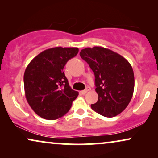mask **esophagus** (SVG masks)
<instances>
[{
  "instance_id": "obj_1",
  "label": "esophagus",
  "mask_w": 158,
  "mask_h": 158,
  "mask_svg": "<svg viewBox=\"0 0 158 158\" xmlns=\"http://www.w3.org/2000/svg\"><path fill=\"white\" fill-rule=\"evenodd\" d=\"M90 90V88L89 87H87V88H85V90H81V91L80 92V93H81V94H86V93H87L88 91H89Z\"/></svg>"
}]
</instances>
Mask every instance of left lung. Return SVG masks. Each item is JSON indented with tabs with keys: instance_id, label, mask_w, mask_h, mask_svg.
I'll list each match as a JSON object with an SVG mask.
<instances>
[{
	"instance_id": "left-lung-1",
	"label": "left lung",
	"mask_w": 158,
	"mask_h": 158,
	"mask_svg": "<svg viewBox=\"0 0 158 158\" xmlns=\"http://www.w3.org/2000/svg\"><path fill=\"white\" fill-rule=\"evenodd\" d=\"M80 56L95 75L98 101L91 104L94 111L114 117L124 111L132 98L135 76L131 64L119 54L102 47H87Z\"/></svg>"
}]
</instances>
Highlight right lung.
<instances>
[{"label":"right lung","instance_id":"obj_1","mask_svg":"<svg viewBox=\"0 0 158 158\" xmlns=\"http://www.w3.org/2000/svg\"><path fill=\"white\" fill-rule=\"evenodd\" d=\"M77 47H57L36 56L23 75L25 96L33 111L40 117L57 119L69 111L78 92L69 85L63 68L78 53Z\"/></svg>","mask_w":158,"mask_h":158}]
</instances>
